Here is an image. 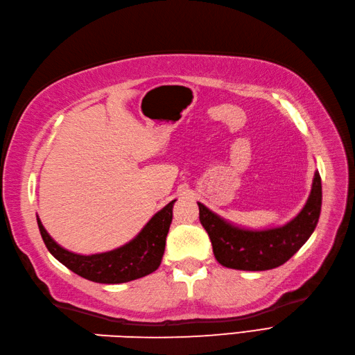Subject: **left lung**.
I'll list each match as a JSON object with an SVG mask.
<instances>
[{
	"instance_id": "8db88e82",
	"label": "left lung",
	"mask_w": 355,
	"mask_h": 355,
	"mask_svg": "<svg viewBox=\"0 0 355 355\" xmlns=\"http://www.w3.org/2000/svg\"><path fill=\"white\" fill-rule=\"evenodd\" d=\"M322 187L315 172L307 202L293 220L279 228L250 231L234 226L198 202L199 220L211 240L219 264L234 270L264 271L276 268L295 255L316 228L321 214Z\"/></svg>"
}]
</instances>
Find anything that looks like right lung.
Wrapping results in <instances>:
<instances>
[{
    "label": "right lung",
    "mask_w": 355,
    "mask_h": 355,
    "mask_svg": "<svg viewBox=\"0 0 355 355\" xmlns=\"http://www.w3.org/2000/svg\"><path fill=\"white\" fill-rule=\"evenodd\" d=\"M174 202L175 199L154 214L142 231L124 246L88 257L62 249L43 228L40 219H37V223L48 250L62 266L78 276L97 284H124L147 276L159 268L172 222Z\"/></svg>",
    "instance_id": "obj_1"
}]
</instances>
